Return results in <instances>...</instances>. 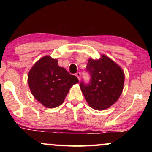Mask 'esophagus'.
<instances>
[{
  "instance_id": "obj_1",
  "label": "esophagus",
  "mask_w": 152,
  "mask_h": 152,
  "mask_svg": "<svg viewBox=\"0 0 152 152\" xmlns=\"http://www.w3.org/2000/svg\"><path fill=\"white\" fill-rule=\"evenodd\" d=\"M76 77L78 78V79L79 80V81H80V79H81V73H80V72L76 73Z\"/></svg>"
}]
</instances>
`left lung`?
<instances>
[{
    "instance_id": "obj_1",
    "label": "left lung",
    "mask_w": 152,
    "mask_h": 152,
    "mask_svg": "<svg viewBox=\"0 0 152 152\" xmlns=\"http://www.w3.org/2000/svg\"><path fill=\"white\" fill-rule=\"evenodd\" d=\"M86 69L91 75L90 83H80L86 102L94 109H108L117 102L123 91V69L104 54H101L99 58H88Z\"/></svg>"
}]
</instances>
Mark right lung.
I'll list each match as a JSON object with an SVG mask.
<instances>
[{
    "mask_svg": "<svg viewBox=\"0 0 152 152\" xmlns=\"http://www.w3.org/2000/svg\"><path fill=\"white\" fill-rule=\"evenodd\" d=\"M78 83L77 77L58 66V60L48 55L35 63L28 75V83L32 95L49 109L60 106L69 89Z\"/></svg>",
    "mask_w": 152,
    "mask_h": 152,
    "instance_id": "1",
    "label": "right lung"
}]
</instances>
